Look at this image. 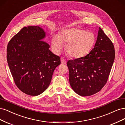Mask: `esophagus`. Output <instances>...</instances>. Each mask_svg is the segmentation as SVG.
Wrapping results in <instances>:
<instances>
[{"label":"esophagus","mask_w":125,"mask_h":125,"mask_svg":"<svg viewBox=\"0 0 125 125\" xmlns=\"http://www.w3.org/2000/svg\"><path fill=\"white\" fill-rule=\"evenodd\" d=\"M61 63H62V64H65L66 63V60H65V59H64V58H62V57L61 58Z\"/></svg>","instance_id":"1"}]
</instances>
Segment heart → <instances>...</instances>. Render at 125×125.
<instances>
[{
    "label": "heart",
    "mask_w": 125,
    "mask_h": 125,
    "mask_svg": "<svg viewBox=\"0 0 125 125\" xmlns=\"http://www.w3.org/2000/svg\"><path fill=\"white\" fill-rule=\"evenodd\" d=\"M95 41L94 34L77 28L63 30L60 36L55 35L52 39V48L59 53L63 47V42L66 43V51L71 57L79 59L86 56L93 47Z\"/></svg>",
    "instance_id": "1"
}]
</instances>
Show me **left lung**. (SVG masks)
Listing matches in <instances>:
<instances>
[{"label": "left lung", "instance_id": "8db88e82", "mask_svg": "<svg viewBox=\"0 0 125 125\" xmlns=\"http://www.w3.org/2000/svg\"><path fill=\"white\" fill-rule=\"evenodd\" d=\"M110 39L99 27L94 48L85 57L67 62L71 87L83 96L93 95L106 84L115 59Z\"/></svg>", "mask_w": 125, "mask_h": 125}]
</instances>
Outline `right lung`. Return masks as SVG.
<instances>
[{
	"label": "right lung",
	"mask_w": 125,
	"mask_h": 125,
	"mask_svg": "<svg viewBox=\"0 0 125 125\" xmlns=\"http://www.w3.org/2000/svg\"><path fill=\"white\" fill-rule=\"evenodd\" d=\"M46 33L39 26L23 27L7 46V59L16 86L28 95L41 94L49 87L60 58L42 41Z\"/></svg>",
	"instance_id": "add662e5"
}]
</instances>
